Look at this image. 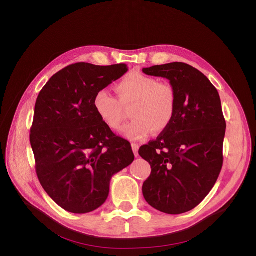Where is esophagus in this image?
Here are the masks:
<instances>
[{
	"instance_id": "obj_1",
	"label": "esophagus",
	"mask_w": 256,
	"mask_h": 256,
	"mask_svg": "<svg viewBox=\"0 0 256 256\" xmlns=\"http://www.w3.org/2000/svg\"><path fill=\"white\" fill-rule=\"evenodd\" d=\"M131 146H132V150L134 152V156L138 157V148H140V145L136 144V143H132V144H131Z\"/></svg>"
}]
</instances>
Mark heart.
Segmentation results:
<instances>
[{"label":"heart","instance_id":"1","mask_svg":"<svg viewBox=\"0 0 256 256\" xmlns=\"http://www.w3.org/2000/svg\"><path fill=\"white\" fill-rule=\"evenodd\" d=\"M115 90L120 102L106 90H98L92 102L96 114L108 128L120 130L125 120L122 106H130L134 120L122 129L124 136L129 140H143L152 129L160 132L171 124L176 110V92L170 83L132 72L116 84Z\"/></svg>","mask_w":256,"mask_h":256}]
</instances>
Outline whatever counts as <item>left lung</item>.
Listing matches in <instances>:
<instances>
[{
	"label": "left lung",
	"instance_id": "8db88e82",
	"mask_svg": "<svg viewBox=\"0 0 256 256\" xmlns=\"http://www.w3.org/2000/svg\"><path fill=\"white\" fill-rule=\"evenodd\" d=\"M143 72L168 79L176 92L171 124L138 150L152 166L143 196L159 212H187L207 196L222 168L226 124L219 92L206 76L184 63L156 65Z\"/></svg>",
	"mask_w": 256,
	"mask_h": 256
}]
</instances>
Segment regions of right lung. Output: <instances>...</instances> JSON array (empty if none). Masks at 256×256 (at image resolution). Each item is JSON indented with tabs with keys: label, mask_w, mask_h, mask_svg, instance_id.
<instances>
[{
	"label": "right lung",
	"mask_w": 256,
	"mask_h": 256,
	"mask_svg": "<svg viewBox=\"0 0 256 256\" xmlns=\"http://www.w3.org/2000/svg\"><path fill=\"white\" fill-rule=\"evenodd\" d=\"M127 72L126 64H72L54 74L37 97L30 134L36 173L48 196L69 212L102 206L112 176L134 160L130 143L114 134L92 106L98 90Z\"/></svg>",
	"instance_id": "obj_1"
}]
</instances>
